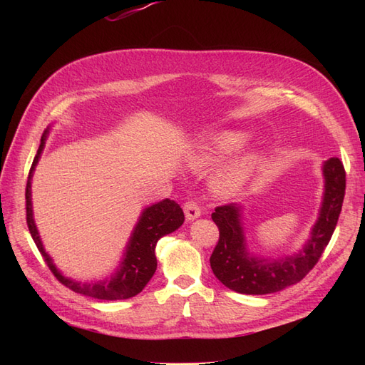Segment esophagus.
I'll use <instances>...</instances> for the list:
<instances>
[{
	"label": "esophagus",
	"instance_id": "34e87169",
	"mask_svg": "<svg viewBox=\"0 0 365 365\" xmlns=\"http://www.w3.org/2000/svg\"><path fill=\"white\" fill-rule=\"evenodd\" d=\"M184 213H185L187 220H193V219L201 216V207L196 201H187L184 204Z\"/></svg>",
	"mask_w": 365,
	"mask_h": 365
}]
</instances>
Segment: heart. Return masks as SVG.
Listing matches in <instances>:
<instances>
[{"instance_id": "b5f03b06", "label": "heart", "mask_w": 365, "mask_h": 365, "mask_svg": "<svg viewBox=\"0 0 365 365\" xmlns=\"http://www.w3.org/2000/svg\"><path fill=\"white\" fill-rule=\"evenodd\" d=\"M247 141L248 135L244 134V132H220V134L210 138L205 145H202L195 153H192L189 157V165L195 170H202L208 168V165L216 163L217 160L242 149L247 145ZM256 155H247L228 165L222 173L217 175V178L215 181V189L222 195L236 192L239 187L245 182L248 175L252 172L254 168H256Z\"/></svg>"}]
</instances>
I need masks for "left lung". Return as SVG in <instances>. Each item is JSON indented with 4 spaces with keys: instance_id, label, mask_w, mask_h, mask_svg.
I'll return each instance as SVG.
<instances>
[{
    "instance_id": "1",
    "label": "left lung",
    "mask_w": 365,
    "mask_h": 365,
    "mask_svg": "<svg viewBox=\"0 0 365 365\" xmlns=\"http://www.w3.org/2000/svg\"><path fill=\"white\" fill-rule=\"evenodd\" d=\"M323 175L324 197L311 239L303 250L282 260L269 262L250 256L240 225V207H216L212 219L219 228V240L210 257V267L220 283L239 294L263 295L279 292L306 277L334 235L346 195V170L339 158L327 160Z\"/></svg>"
}]
</instances>
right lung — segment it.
I'll return each instance as SVG.
<instances>
[{
  "label": "right lung",
  "instance_id": "right-lung-1",
  "mask_svg": "<svg viewBox=\"0 0 365 365\" xmlns=\"http://www.w3.org/2000/svg\"><path fill=\"white\" fill-rule=\"evenodd\" d=\"M47 132L48 130H46V134H43L41 138V145L35 160H33V164L29 172L27 185H26L27 227L39 252L42 254L43 262L47 263V267L50 268L54 277H56L63 286H67L68 289L77 294L98 298V300H125V298H130L140 294L157 269V257H155L157 242L160 237L172 233V231L178 230L182 225L184 222L182 208L180 207V204H176L172 200H163L158 204L148 207L145 212L141 213L134 233L130 236L120 269L115 272V275H113L111 279L101 280L96 283H81V282H74L71 279L63 277V275L53 264V260L50 259L46 250H43L36 225H35V220H33V213H31L30 180H31L33 170H35V165L38 164L43 145H46Z\"/></svg>",
  "mask_w": 365,
  "mask_h": 365
}]
</instances>
